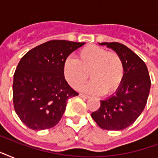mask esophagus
I'll list each match as a JSON object with an SVG mask.
<instances>
[{"mask_svg":"<svg viewBox=\"0 0 158 158\" xmlns=\"http://www.w3.org/2000/svg\"><path fill=\"white\" fill-rule=\"evenodd\" d=\"M79 97H80V98H84V99H88L89 98L88 95H85V94H79Z\"/></svg>","mask_w":158,"mask_h":158,"instance_id":"esophagus-1","label":"esophagus"}]
</instances>
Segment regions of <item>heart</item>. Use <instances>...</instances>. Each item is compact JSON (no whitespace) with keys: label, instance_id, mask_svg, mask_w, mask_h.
Here are the masks:
<instances>
[{"label":"heart","instance_id":"heart-1","mask_svg":"<svg viewBox=\"0 0 158 158\" xmlns=\"http://www.w3.org/2000/svg\"><path fill=\"white\" fill-rule=\"evenodd\" d=\"M64 79L73 88L92 80L80 88L82 91L97 94H110L122 84L125 65L122 58L116 52H110L96 45L82 48L76 60L67 58L63 65Z\"/></svg>","mask_w":158,"mask_h":158}]
</instances>
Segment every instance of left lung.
<instances>
[{
	"label": "left lung",
	"instance_id": "left-lung-1",
	"mask_svg": "<svg viewBox=\"0 0 158 158\" xmlns=\"http://www.w3.org/2000/svg\"><path fill=\"white\" fill-rule=\"evenodd\" d=\"M101 46L119 54L125 65V76L120 88L91 114L99 127L106 130H122L131 125L147 103L151 80L146 64L139 56L119 43H102Z\"/></svg>",
	"mask_w": 158,
	"mask_h": 158
}]
</instances>
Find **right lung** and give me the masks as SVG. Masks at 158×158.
Masks as SVG:
<instances>
[{
  "mask_svg": "<svg viewBox=\"0 0 158 158\" xmlns=\"http://www.w3.org/2000/svg\"><path fill=\"white\" fill-rule=\"evenodd\" d=\"M84 43L52 40L28 51L14 74L13 102L21 121L33 130L57 125L67 100L78 95L64 79L63 65L69 55Z\"/></svg>",
  "mask_w": 158,
  "mask_h": 158,
  "instance_id": "right-lung-1",
  "label": "right lung"
}]
</instances>
